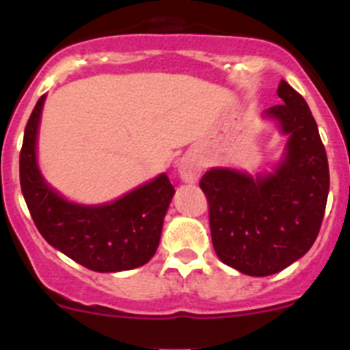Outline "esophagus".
I'll return each instance as SVG.
<instances>
[{
  "mask_svg": "<svg viewBox=\"0 0 350 350\" xmlns=\"http://www.w3.org/2000/svg\"><path fill=\"white\" fill-rule=\"evenodd\" d=\"M203 161L196 156V154H185L178 163V175L184 182L193 184L198 180V177L202 175Z\"/></svg>",
  "mask_w": 350,
  "mask_h": 350,
  "instance_id": "1",
  "label": "esophagus"
}]
</instances>
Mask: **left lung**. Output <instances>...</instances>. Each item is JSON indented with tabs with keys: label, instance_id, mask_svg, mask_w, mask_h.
Here are the masks:
<instances>
[{
	"label": "left lung",
	"instance_id": "left-lung-1",
	"mask_svg": "<svg viewBox=\"0 0 350 350\" xmlns=\"http://www.w3.org/2000/svg\"><path fill=\"white\" fill-rule=\"evenodd\" d=\"M277 94L282 103L265 112L289 135L277 168L256 178L212 168L200 182L215 254L252 277L277 273L307 254L319 234L329 191L326 148L307 101L286 80Z\"/></svg>",
	"mask_w": 350,
	"mask_h": 350
}]
</instances>
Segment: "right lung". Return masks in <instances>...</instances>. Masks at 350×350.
Wrapping results in <instances>:
<instances>
[{"mask_svg": "<svg viewBox=\"0 0 350 350\" xmlns=\"http://www.w3.org/2000/svg\"><path fill=\"white\" fill-rule=\"evenodd\" d=\"M45 94L31 112L18 157L21 189L42 237L92 271H124L150 261L159 245L173 189L165 173L107 205H77L55 193L36 165V135Z\"/></svg>", "mask_w": 350, "mask_h": 350, "instance_id": "right-lung-1", "label": "right lung"}]
</instances>
